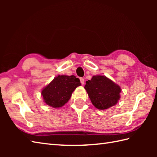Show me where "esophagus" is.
<instances>
[{
    "mask_svg": "<svg viewBox=\"0 0 157 157\" xmlns=\"http://www.w3.org/2000/svg\"><path fill=\"white\" fill-rule=\"evenodd\" d=\"M80 82H81V84H82V85H84V78H81L80 79Z\"/></svg>",
    "mask_w": 157,
    "mask_h": 157,
    "instance_id": "esophagus-1",
    "label": "esophagus"
}]
</instances>
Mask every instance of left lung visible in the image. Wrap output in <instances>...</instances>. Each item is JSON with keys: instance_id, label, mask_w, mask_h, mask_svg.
I'll use <instances>...</instances> for the list:
<instances>
[{"instance_id": "8db88e82", "label": "left lung", "mask_w": 157, "mask_h": 157, "mask_svg": "<svg viewBox=\"0 0 157 157\" xmlns=\"http://www.w3.org/2000/svg\"><path fill=\"white\" fill-rule=\"evenodd\" d=\"M84 88L96 108L106 109L117 104L120 98L121 88L111 79L102 75L93 76L86 82Z\"/></svg>"}]
</instances>
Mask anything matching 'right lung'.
<instances>
[{"mask_svg":"<svg viewBox=\"0 0 157 157\" xmlns=\"http://www.w3.org/2000/svg\"><path fill=\"white\" fill-rule=\"evenodd\" d=\"M81 83L75 75H58L42 90L44 101L49 106L59 108L67 102L72 92Z\"/></svg>","mask_w":157,"mask_h":157,"instance_id":"obj_1","label":"right lung"}]
</instances>
